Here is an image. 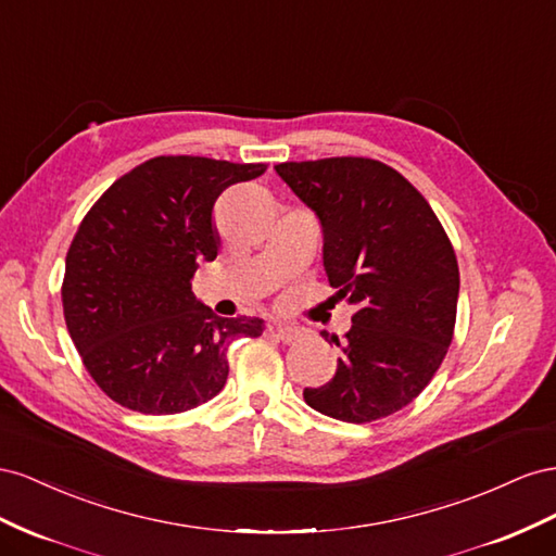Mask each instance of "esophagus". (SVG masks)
I'll return each mask as SVG.
<instances>
[{
	"mask_svg": "<svg viewBox=\"0 0 556 556\" xmlns=\"http://www.w3.org/2000/svg\"><path fill=\"white\" fill-rule=\"evenodd\" d=\"M267 330L273 332V336H277L281 342H287V344H291V342H295L298 338H300V330L298 328H293V326H287V324H277V321H273L267 326Z\"/></svg>",
	"mask_w": 556,
	"mask_h": 556,
	"instance_id": "esophagus-1",
	"label": "esophagus"
}]
</instances>
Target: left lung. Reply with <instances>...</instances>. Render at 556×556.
I'll list each match as a JSON object with an SVG mask.
<instances>
[{
    "label": "left lung",
    "instance_id": "8db88e82",
    "mask_svg": "<svg viewBox=\"0 0 556 556\" xmlns=\"http://www.w3.org/2000/svg\"><path fill=\"white\" fill-rule=\"evenodd\" d=\"M275 169L319 218L332 298L354 307L346 340H332L342 352L336 375L305 389V403L349 424L389 417L417 399L447 354L454 249L431 204L384 163L324 157Z\"/></svg>",
    "mask_w": 556,
    "mask_h": 556
}]
</instances>
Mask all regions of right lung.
Returning <instances> with one entry per match:
<instances>
[{
    "label": "right lung",
    "mask_w": 556,
    "mask_h": 556,
    "mask_svg": "<svg viewBox=\"0 0 556 556\" xmlns=\"http://www.w3.org/2000/svg\"><path fill=\"white\" fill-rule=\"evenodd\" d=\"M265 169L161 155L86 214L67 251L62 307L86 370L111 401L144 415L193 409L224 389L232 340L263 336L258 316H216L190 279L218 253V195Z\"/></svg>",
    "instance_id": "add662e5"
}]
</instances>
